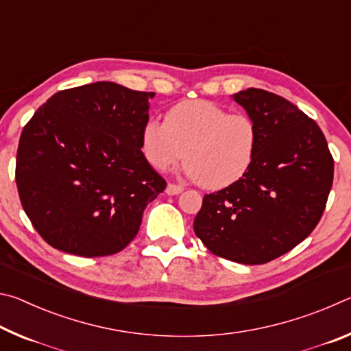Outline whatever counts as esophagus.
<instances>
[{
    "mask_svg": "<svg viewBox=\"0 0 351 351\" xmlns=\"http://www.w3.org/2000/svg\"><path fill=\"white\" fill-rule=\"evenodd\" d=\"M182 190H184V187L181 186V184L170 182L169 186H167V189H165V192H167V195H178V193H181Z\"/></svg>",
    "mask_w": 351,
    "mask_h": 351,
    "instance_id": "1",
    "label": "esophagus"
}]
</instances>
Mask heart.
I'll return each instance as SVG.
<instances>
[{"instance_id": "obj_1", "label": "heart", "mask_w": 351, "mask_h": 351, "mask_svg": "<svg viewBox=\"0 0 351 351\" xmlns=\"http://www.w3.org/2000/svg\"><path fill=\"white\" fill-rule=\"evenodd\" d=\"M147 161L165 171L186 156L187 173L207 189H223L245 176L258 145L254 119L209 100H186L165 114V122L150 119L142 128Z\"/></svg>"}]
</instances>
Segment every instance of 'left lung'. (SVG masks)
Returning a JSON list of instances; mask_svg holds the SVG:
<instances>
[{
    "mask_svg": "<svg viewBox=\"0 0 351 351\" xmlns=\"http://www.w3.org/2000/svg\"><path fill=\"white\" fill-rule=\"evenodd\" d=\"M258 128L252 165L241 178L204 195L193 230L218 257L263 265L287 254L322 218L335 161L322 130L274 93L234 94Z\"/></svg>",
    "mask_w": 351,
    "mask_h": 351,
    "instance_id": "1",
    "label": "left lung"
}]
</instances>
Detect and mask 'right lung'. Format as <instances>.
<instances>
[{"label":"right lung","instance_id":"1","mask_svg":"<svg viewBox=\"0 0 351 351\" xmlns=\"http://www.w3.org/2000/svg\"><path fill=\"white\" fill-rule=\"evenodd\" d=\"M153 97L96 82L56 93L26 123L15 181L47 245L105 257L134 239L147 204L167 187L141 150Z\"/></svg>","mask_w":351,"mask_h":351}]
</instances>
